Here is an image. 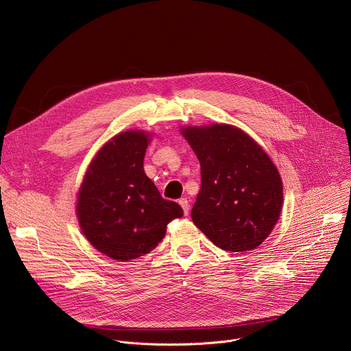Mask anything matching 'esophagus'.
I'll use <instances>...</instances> for the list:
<instances>
[{"mask_svg":"<svg viewBox=\"0 0 351 351\" xmlns=\"http://www.w3.org/2000/svg\"><path fill=\"white\" fill-rule=\"evenodd\" d=\"M179 204H180V207L183 208V213H184V215H189V211H190V204H189V199H187V198H180V199H179Z\"/></svg>","mask_w":351,"mask_h":351,"instance_id":"1","label":"esophagus"}]
</instances>
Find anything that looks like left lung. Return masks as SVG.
<instances>
[{
	"label": "left lung",
	"mask_w": 351,
	"mask_h": 351,
	"mask_svg": "<svg viewBox=\"0 0 351 351\" xmlns=\"http://www.w3.org/2000/svg\"><path fill=\"white\" fill-rule=\"evenodd\" d=\"M180 133L202 165V189L191 210L194 225L226 252L258 247L283 206L275 164L254 138L233 125L186 126Z\"/></svg>",
	"instance_id": "1"
}]
</instances>
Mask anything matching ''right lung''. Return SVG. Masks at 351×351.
I'll return each instance as SVG.
<instances>
[{
  "mask_svg": "<svg viewBox=\"0 0 351 351\" xmlns=\"http://www.w3.org/2000/svg\"><path fill=\"white\" fill-rule=\"evenodd\" d=\"M152 134L128 130L108 140L90 162L76 215L90 244L112 260L138 258L164 239L183 210L161 197L143 168Z\"/></svg>",
  "mask_w": 351,
  "mask_h": 351,
  "instance_id": "obj_1",
  "label": "right lung"
}]
</instances>
